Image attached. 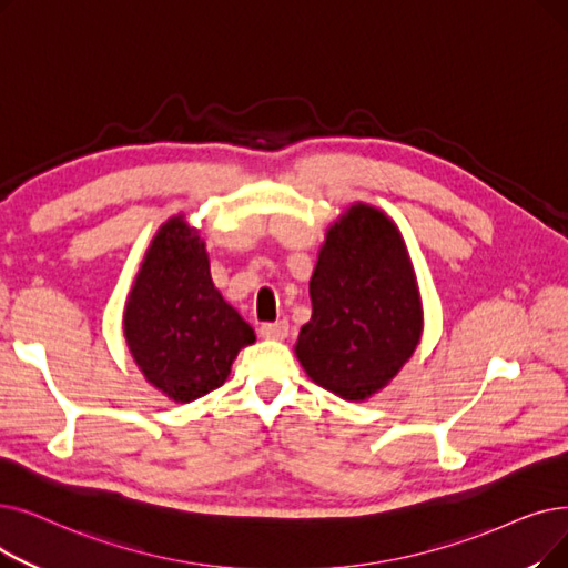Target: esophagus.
Instances as JSON below:
<instances>
[{
    "instance_id": "obj_1",
    "label": "esophagus",
    "mask_w": 568,
    "mask_h": 568,
    "mask_svg": "<svg viewBox=\"0 0 568 568\" xmlns=\"http://www.w3.org/2000/svg\"><path fill=\"white\" fill-rule=\"evenodd\" d=\"M260 334H262L264 338H274V341L287 338V334H290L287 320H276V323H264V325L260 327Z\"/></svg>"
}]
</instances>
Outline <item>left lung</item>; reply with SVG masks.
<instances>
[{
  "instance_id": "8db88e82",
  "label": "left lung",
  "mask_w": 568,
  "mask_h": 568,
  "mask_svg": "<svg viewBox=\"0 0 568 568\" xmlns=\"http://www.w3.org/2000/svg\"><path fill=\"white\" fill-rule=\"evenodd\" d=\"M308 292L313 315L294 345L304 372L341 399H368L423 336L420 290L397 225L353 204L327 230Z\"/></svg>"
}]
</instances>
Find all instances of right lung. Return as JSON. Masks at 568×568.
I'll use <instances>...</instances> for the list:
<instances>
[{
  "mask_svg": "<svg viewBox=\"0 0 568 568\" xmlns=\"http://www.w3.org/2000/svg\"><path fill=\"white\" fill-rule=\"evenodd\" d=\"M141 374L176 404L220 387L253 327L213 285L206 243L183 215L169 217L148 245L122 315Z\"/></svg>",
  "mask_w": 568,
  "mask_h": 568,
  "instance_id": "1",
  "label": "right lung"
}]
</instances>
